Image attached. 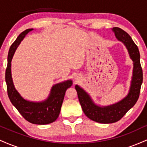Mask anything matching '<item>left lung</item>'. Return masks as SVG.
I'll return each instance as SVG.
<instances>
[{
  "label": "left lung",
  "instance_id": "obj_1",
  "mask_svg": "<svg viewBox=\"0 0 147 147\" xmlns=\"http://www.w3.org/2000/svg\"><path fill=\"white\" fill-rule=\"evenodd\" d=\"M116 38L122 42L133 61V75L129 91L122 100L109 106L96 104L88 93L79 85L75 86L78 98L84 114L91 120L102 124H110L119 121L137 102L142 84L143 74L140 65V56L138 46L129 34L119 28H112Z\"/></svg>",
  "mask_w": 147,
  "mask_h": 147
}]
</instances>
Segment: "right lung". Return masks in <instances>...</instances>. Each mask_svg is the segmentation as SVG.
Listing matches in <instances>:
<instances>
[{"mask_svg": "<svg viewBox=\"0 0 147 147\" xmlns=\"http://www.w3.org/2000/svg\"><path fill=\"white\" fill-rule=\"evenodd\" d=\"M33 29H28L19 34L10 47L5 71L8 97L13 106L27 121L34 124H48L55 122L59 115L65 92L72 85L71 79L52 86L48 97L41 102H32L23 98L14 86L11 77V60L16 48L25 36Z\"/></svg>", "mask_w": 147, "mask_h": 147, "instance_id": "add662e5", "label": "right lung"}]
</instances>
